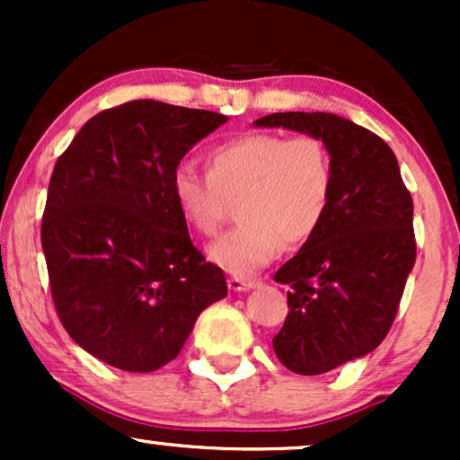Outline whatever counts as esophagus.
Segmentation results:
<instances>
[{
	"mask_svg": "<svg viewBox=\"0 0 460 460\" xmlns=\"http://www.w3.org/2000/svg\"><path fill=\"white\" fill-rule=\"evenodd\" d=\"M229 289H234V292H246V289H252L255 288L257 279H244V277H229Z\"/></svg>",
	"mask_w": 460,
	"mask_h": 460,
	"instance_id": "34e87169",
	"label": "esophagus"
}]
</instances>
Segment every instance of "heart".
Returning <instances> with one entry per match:
<instances>
[{"label":"heart","mask_w":460,"mask_h":460,"mask_svg":"<svg viewBox=\"0 0 460 460\" xmlns=\"http://www.w3.org/2000/svg\"><path fill=\"white\" fill-rule=\"evenodd\" d=\"M203 162L205 175L188 166L172 172L171 197L200 235H214L237 199L240 225L209 246V260L237 277L260 270L283 244L309 242L329 214L335 171L315 136L255 131L218 142Z\"/></svg>","instance_id":"1"}]
</instances>
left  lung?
I'll return each instance as SVG.
<instances>
[{
  "mask_svg": "<svg viewBox=\"0 0 460 460\" xmlns=\"http://www.w3.org/2000/svg\"><path fill=\"white\" fill-rule=\"evenodd\" d=\"M255 125L315 136L335 171L318 234L274 274L289 285L274 352L292 372L315 376L372 352L392 329L415 263L413 199L387 142L352 120L277 112Z\"/></svg>",
  "mask_w": 460,
  "mask_h": 460,
  "instance_id": "obj_1",
  "label": "left lung"
}]
</instances>
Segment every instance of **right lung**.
Listing matches in <instances>:
<instances>
[{
  "label": "right lung",
  "instance_id": "right-lung-1",
  "mask_svg": "<svg viewBox=\"0 0 460 460\" xmlns=\"http://www.w3.org/2000/svg\"><path fill=\"white\" fill-rule=\"evenodd\" d=\"M225 120L138 99L93 116L58 157L40 226L51 298L68 335L108 366H166L226 296L171 197L181 157Z\"/></svg>",
  "mask_w": 460,
  "mask_h": 460
}]
</instances>
